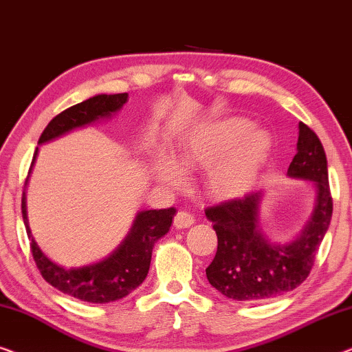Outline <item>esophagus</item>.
<instances>
[{
	"label": "esophagus",
	"instance_id": "1",
	"mask_svg": "<svg viewBox=\"0 0 352 352\" xmlns=\"http://www.w3.org/2000/svg\"><path fill=\"white\" fill-rule=\"evenodd\" d=\"M192 223H195V217L186 210H180L174 217V226L177 230H185V228H190Z\"/></svg>",
	"mask_w": 352,
	"mask_h": 352
}]
</instances>
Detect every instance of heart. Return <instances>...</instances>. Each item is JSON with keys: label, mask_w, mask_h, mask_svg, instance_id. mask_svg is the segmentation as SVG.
Returning <instances> with one entry per match:
<instances>
[{"label": "heart", "mask_w": 352, "mask_h": 352, "mask_svg": "<svg viewBox=\"0 0 352 352\" xmlns=\"http://www.w3.org/2000/svg\"><path fill=\"white\" fill-rule=\"evenodd\" d=\"M270 135L239 118L215 122L201 131L182 150L178 166L161 161L157 172L170 185H182L183 170H207L206 191L214 199L228 201L244 195L270 155Z\"/></svg>", "instance_id": "obj_1"}]
</instances>
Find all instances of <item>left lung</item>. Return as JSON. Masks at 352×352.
Masks as SVG:
<instances>
[{"mask_svg": "<svg viewBox=\"0 0 352 352\" xmlns=\"http://www.w3.org/2000/svg\"><path fill=\"white\" fill-rule=\"evenodd\" d=\"M296 155L287 174L314 182L316 206L301 234L289 244H273L261 230V192L225 201L206 209L219 237L215 258L207 266L210 285L228 298L260 303L296 289L309 276L316 254L329 230L333 202L322 143L300 122Z\"/></svg>", "mask_w": 352, "mask_h": 352, "instance_id": "1", "label": "left lung"}]
</instances>
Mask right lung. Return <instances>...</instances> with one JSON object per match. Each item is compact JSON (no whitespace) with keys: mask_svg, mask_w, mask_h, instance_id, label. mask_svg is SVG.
I'll return each instance as SVG.
<instances>
[{"mask_svg":"<svg viewBox=\"0 0 352 352\" xmlns=\"http://www.w3.org/2000/svg\"><path fill=\"white\" fill-rule=\"evenodd\" d=\"M127 102V94H100L91 97L78 105H73L57 115L44 129L38 145L51 142L73 129L92 124L103 118H110ZM38 155V148L34 157ZM32 162V164H33ZM27 185V182H25ZM175 215L174 207L160 210L138 212L129 234L121 245L98 263L81 266V268H63L47 258L34 242L27 219L25 191L22 196V217L30 239V249L34 263L44 280L49 282L63 294L75 296L87 303H111L124 298L145 280L150 270L153 247L156 241L169 232L172 219Z\"/></svg>","mask_w":352,"mask_h":352,"instance_id":"right-lung-1","label":"right lung"}]
</instances>
